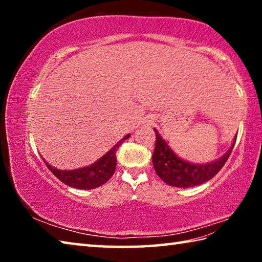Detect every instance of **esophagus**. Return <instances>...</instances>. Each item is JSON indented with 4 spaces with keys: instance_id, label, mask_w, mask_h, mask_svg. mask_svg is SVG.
Wrapping results in <instances>:
<instances>
[{
    "instance_id": "1",
    "label": "esophagus",
    "mask_w": 262,
    "mask_h": 262,
    "mask_svg": "<svg viewBox=\"0 0 262 262\" xmlns=\"http://www.w3.org/2000/svg\"><path fill=\"white\" fill-rule=\"evenodd\" d=\"M148 123H149V125H152L154 121L152 120H148Z\"/></svg>"
}]
</instances>
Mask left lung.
Listing matches in <instances>:
<instances>
[{"label":"left lung","instance_id":"1","mask_svg":"<svg viewBox=\"0 0 262 262\" xmlns=\"http://www.w3.org/2000/svg\"><path fill=\"white\" fill-rule=\"evenodd\" d=\"M156 133V144H155V151L152 155V165L155 167L157 176L164 183L173 186V187L187 188L193 186L201 185L207 183L208 180L219 173L220 170L227 163L228 158L231 154L232 149L236 143V137L231 147L221 158L216 159L215 162L207 164H193L179 158L172 151L165 141L162 139L159 133Z\"/></svg>","mask_w":262,"mask_h":262}]
</instances>
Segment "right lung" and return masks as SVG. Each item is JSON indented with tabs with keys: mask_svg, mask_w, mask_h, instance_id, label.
I'll list each match as a JSON object with an SVG mask.
<instances>
[{
	"mask_svg": "<svg viewBox=\"0 0 262 262\" xmlns=\"http://www.w3.org/2000/svg\"><path fill=\"white\" fill-rule=\"evenodd\" d=\"M129 137V134L118 142L114 147L106 152L103 157L95 162L91 165L76 168V170H57L47 162L46 166L54 174L57 179L70 187L77 189H92L104 185L114 174L115 166H117V156L115 152L120 147L121 143Z\"/></svg>",
	"mask_w": 262,
	"mask_h": 262,
	"instance_id": "add662e5",
	"label": "right lung"
}]
</instances>
